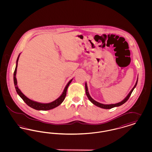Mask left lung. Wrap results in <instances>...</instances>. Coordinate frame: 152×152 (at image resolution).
I'll return each mask as SVG.
<instances>
[{
  "label": "left lung",
  "instance_id": "left-lung-1",
  "mask_svg": "<svg viewBox=\"0 0 152 152\" xmlns=\"http://www.w3.org/2000/svg\"><path fill=\"white\" fill-rule=\"evenodd\" d=\"M137 82L138 77L137 79L136 83L132 89V90L130 91V92L126 96V97H125L123 100H122V101H120V102H118V103L115 104H104L100 103V102H97V101H95L94 100V99L91 97V96H90V94H89L88 89V87H87V84L86 82V84H85V87H86V93L87 97H88V99L89 100V101H91L92 104H94V105H95L96 106H97V107H100V108H101L107 109H108L113 108H114V107H119V106L123 105L125 102H126L127 101V100L129 99V98L130 97V95L132 94V92L133 91L134 89L136 87V86H137Z\"/></svg>",
  "mask_w": 152,
  "mask_h": 152
}]
</instances>
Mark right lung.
Wrapping results in <instances>:
<instances>
[{
	"mask_svg": "<svg viewBox=\"0 0 152 152\" xmlns=\"http://www.w3.org/2000/svg\"><path fill=\"white\" fill-rule=\"evenodd\" d=\"M20 55V53L18 57L17 58L16 62V67H15V69L14 73V82L15 89H16L17 94L22 98L23 100L24 101L29 107L32 108L37 110H50L52 109L58 107V105H60L65 99L68 87L69 86L71 83L72 82L73 79L69 81V82L67 83V84L66 85V86L64 88L63 93L55 100L51 102H49V103H42V102H39L32 100L29 99V98H28L26 96H25L24 94H23L18 86V84H17L18 83H17L16 77V71H17L18 60H19Z\"/></svg>",
	"mask_w": 152,
	"mask_h": 152,
	"instance_id": "obj_1",
	"label": "right lung"
}]
</instances>
